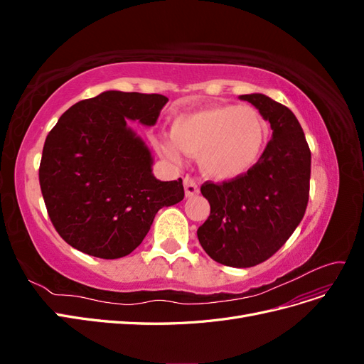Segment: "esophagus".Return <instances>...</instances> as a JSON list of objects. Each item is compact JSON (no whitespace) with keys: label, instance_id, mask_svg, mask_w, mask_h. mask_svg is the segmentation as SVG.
<instances>
[{"label":"esophagus","instance_id":"obj_1","mask_svg":"<svg viewBox=\"0 0 364 364\" xmlns=\"http://www.w3.org/2000/svg\"><path fill=\"white\" fill-rule=\"evenodd\" d=\"M183 186H185L186 197H193L196 194H199V186H197L196 181L193 178H190V176H186V178L183 179Z\"/></svg>","mask_w":364,"mask_h":364}]
</instances>
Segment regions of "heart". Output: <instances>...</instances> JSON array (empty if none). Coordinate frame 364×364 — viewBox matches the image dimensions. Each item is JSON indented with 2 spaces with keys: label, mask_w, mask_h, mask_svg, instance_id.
Wrapping results in <instances>:
<instances>
[{
  "label": "heart",
  "mask_w": 364,
  "mask_h": 364,
  "mask_svg": "<svg viewBox=\"0 0 364 364\" xmlns=\"http://www.w3.org/2000/svg\"><path fill=\"white\" fill-rule=\"evenodd\" d=\"M269 134L267 119L257 107L209 105L176 117L171 141H161L158 149L173 162H181L179 149L199 155L206 178L228 182L253 170L266 150Z\"/></svg>",
  "instance_id": "b5f03b06"
}]
</instances>
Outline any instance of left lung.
I'll list each match as a JSON object with an SVG mask.
<instances>
[{
    "label": "left lung",
    "instance_id": "obj_1",
    "mask_svg": "<svg viewBox=\"0 0 364 364\" xmlns=\"http://www.w3.org/2000/svg\"><path fill=\"white\" fill-rule=\"evenodd\" d=\"M240 100L269 121L272 139L243 178L202 185L211 213L197 237L214 261L243 269L269 259L301 223L310 194L311 151L289 107L264 94L240 95Z\"/></svg>",
    "mask_w": 364,
    "mask_h": 364
}]
</instances>
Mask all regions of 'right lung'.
<instances>
[{"label": "right lung", "mask_w": 364, "mask_h": 364, "mask_svg": "<svg viewBox=\"0 0 364 364\" xmlns=\"http://www.w3.org/2000/svg\"><path fill=\"white\" fill-rule=\"evenodd\" d=\"M168 98L105 91L71 106L42 150L41 191L70 246L103 259L129 255L156 213L183 199L182 179L153 176V156L129 121L155 126Z\"/></svg>", "instance_id": "add662e5"}]
</instances>
